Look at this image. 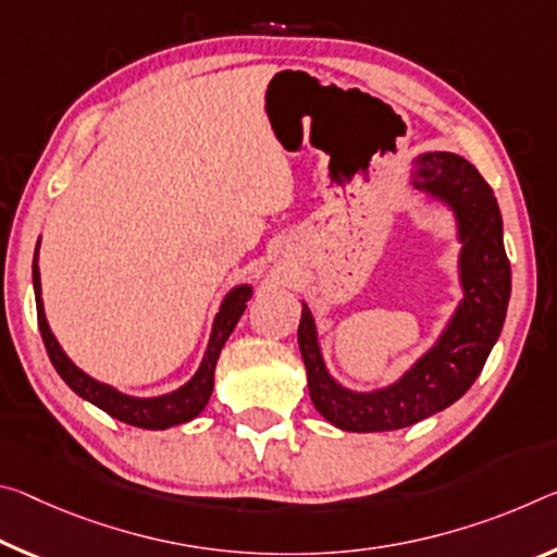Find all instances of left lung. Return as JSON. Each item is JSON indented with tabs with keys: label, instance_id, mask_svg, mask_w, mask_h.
<instances>
[{
	"label": "left lung",
	"instance_id": "8db88e82",
	"mask_svg": "<svg viewBox=\"0 0 557 557\" xmlns=\"http://www.w3.org/2000/svg\"><path fill=\"white\" fill-rule=\"evenodd\" d=\"M411 185L454 218L456 240L461 243L456 260L461 299L436 342L399 379L367 392L349 389L330 374L317 322L302 302L297 344L307 386L314 409L342 431H394L444 411L471 389L506 322L510 262L491 185L466 158L448 151L417 156Z\"/></svg>",
	"mask_w": 557,
	"mask_h": 557
}]
</instances>
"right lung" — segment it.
<instances>
[{"label":"right lung","instance_id":"right-lung-1","mask_svg":"<svg viewBox=\"0 0 557 557\" xmlns=\"http://www.w3.org/2000/svg\"><path fill=\"white\" fill-rule=\"evenodd\" d=\"M39 245H41V237L37 240V247H34V262H32V282H34V299H37L39 332H41L44 347H47L51 364H54L59 376L69 384V389L76 392L82 399L91 401L94 406H99V409L109 413V417L128 423V426L163 431V429L178 426V423H188L196 419L210 401V394H213L215 364H218L220 351H223L227 337L233 334L237 320L243 317L247 299H250L255 293L250 282H243V285H235L233 289H227V295L218 307V314L213 317L208 347L202 351V359L196 369V374H193L188 382L181 384L178 389L158 394V396H134L116 389V386L99 382V379H94L91 374H86L84 369H78L72 361V357L61 349L59 339L54 337V332H51V326L47 322V312H44Z\"/></svg>","mask_w":557,"mask_h":557}]
</instances>
